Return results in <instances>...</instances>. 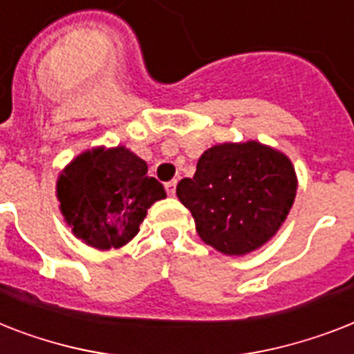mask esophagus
<instances>
[{"label": "esophagus", "instance_id": "esophagus-1", "mask_svg": "<svg viewBox=\"0 0 354 354\" xmlns=\"http://www.w3.org/2000/svg\"><path fill=\"white\" fill-rule=\"evenodd\" d=\"M176 180H171V182L165 183V191H167L169 196H174V192H176Z\"/></svg>", "mask_w": 354, "mask_h": 354}]
</instances>
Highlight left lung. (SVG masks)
<instances>
[{
    "mask_svg": "<svg viewBox=\"0 0 354 354\" xmlns=\"http://www.w3.org/2000/svg\"><path fill=\"white\" fill-rule=\"evenodd\" d=\"M176 196L191 211L203 242L242 257L271 240L297 196L289 158L258 142L214 145L183 178Z\"/></svg>",
    "mask_w": 354,
    "mask_h": 354,
    "instance_id": "left-lung-1",
    "label": "left lung"
}]
</instances>
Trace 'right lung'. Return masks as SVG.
<instances>
[{"mask_svg":"<svg viewBox=\"0 0 354 354\" xmlns=\"http://www.w3.org/2000/svg\"><path fill=\"white\" fill-rule=\"evenodd\" d=\"M56 189L74 234L97 249L125 245L149 207L167 196L147 163L125 147L83 152L59 174Z\"/></svg>","mask_w":354,"mask_h":354,"instance_id":"1","label":"right lung"}]
</instances>
